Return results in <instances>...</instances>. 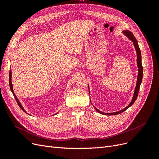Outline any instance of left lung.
<instances>
[{
	"label": "left lung",
	"instance_id": "obj_1",
	"mask_svg": "<svg viewBox=\"0 0 159 159\" xmlns=\"http://www.w3.org/2000/svg\"><path fill=\"white\" fill-rule=\"evenodd\" d=\"M123 33L130 40H131L133 43L134 48L136 50V52H137V66H138V75H137V84H136V87L135 89H134V94H133V99L131 100V103H130L128 106H127L126 107H125L123 109L120 110L119 111L117 112H114V113H103L102 111H100L99 109H98L96 108L94 105L93 106L94 107L95 109L97 111L101 114L102 115H117L121 113L123 111H125L127 109H128L129 107H130L131 105L134 103V102H135V100L137 98L138 96V93H139V88H140V85L141 84L142 82V79H143V66H142V62H141V50L139 48V46L138 44V42L136 40L135 37L134 36V35L133 34V33L131 32H130L129 30H124L123 31ZM88 88H89V85H88Z\"/></svg>",
	"mask_w": 159,
	"mask_h": 159
}]
</instances>
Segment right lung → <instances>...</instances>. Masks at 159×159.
<instances>
[{
  "label": "right lung",
  "mask_w": 159,
  "mask_h": 159,
  "mask_svg": "<svg viewBox=\"0 0 159 159\" xmlns=\"http://www.w3.org/2000/svg\"><path fill=\"white\" fill-rule=\"evenodd\" d=\"M11 78H12V71H11V70H10V73H9V85H10V88H11V91H12V93H13V95H14V98H15V99H16V102H17V103H18V106L21 108V109H22V111H25V113H26V111H25V109L23 108L22 105H21V103H20V102H19V100L18 99V98H17V97L16 96V95L14 94V91H13V86H12V81H11ZM56 114H57V113H56Z\"/></svg>",
  "instance_id": "1"
}]
</instances>
